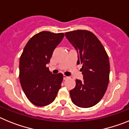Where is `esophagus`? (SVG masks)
<instances>
[{
  "label": "esophagus",
  "instance_id": "obj_1",
  "mask_svg": "<svg viewBox=\"0 0 129 129\" xmlns=\"http://www.w3.org/2000/svg\"><path fill=\"white\" fill-rule=\"evenodd\" d=\"M68 78H69V77H67V76L66 75H63V80H66V79H68Z\"/></svg>",
  "mask_w": 129,
  "mask_h": 129
}]
</instances>
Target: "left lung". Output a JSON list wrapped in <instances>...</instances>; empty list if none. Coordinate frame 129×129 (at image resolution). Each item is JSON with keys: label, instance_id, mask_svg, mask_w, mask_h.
Returning <instances> with one entry per match:
<instances>
[{"label": "left lung", "instance_id": "obj_1", "mask_svg": "<svg viewBox=\"0 0 129 129\" xmlns=\"http://www.w3.org/2000/svg\"><path fill=\"white\" fill-rule=\"evenodd\" d=\"M78 52L77 64H82L83 80H76L70 90L71 100L80 108L95 105L105 95L109 82L110 63L103 45L90 31L77 30L65 34Z\"/></svg>", "mask_w": 129, "mask_h": 129}]
</instances>
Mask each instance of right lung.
I'll use <instances>...</instances> for the list:
<instances>
[{
    "mask_svg": "<svg viewBox=\"0 0 129 129\" xmlns=\"http://www.w3.org/2000/svg\"><path fill=\"white\" fill-rule=\"evenodd\" d=\"M63 33L43 31L29 40L19 60V79L25 95L36 106L51 104L61 88L63 75H53L46 65Z\"/></svg>",
    "mask_w": 129,
    "mask_h": 129,
    "instance_id": "obj_1",
    "label": "right lung"
}]
</instances>
